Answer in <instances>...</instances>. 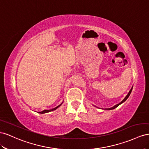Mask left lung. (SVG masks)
Instances as JSON below:
<instances>
[{
    "label": "left lung",
    "instance_id": "8db88e82",
    "mask_svg": "<svg viewBox=\"0 0 149 149\" xmlns=\"http://www.w3.org/2000/svg\"><path fill=\"white\" fill-rule=\"evenodd\" d=\"M132 88H133V87L131 88V89H130V90L129 92L128 93V94H127V95H126V97H125V98H124V99H123V100H122V101H121L119 104H117V105H114L113 107H111V108H108V109H104V110H112V109H116V107H117L118 105H120V104H122V103H124V102H125V100H126L127 99L129 98V97L130 96V93H131V92H132ZM93 106H95V107H96L97 108H99V107H97V106H95V105H93ZM99 109H101V108H99Z\"/></svg>",
    "mask_w": 149,
    "mask_h": 149
}]
</instances>
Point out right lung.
Segmentation results:
<instances>
[{
	"mask_svg": "<svg viewBox=\"0 0 149 149\" xmlns=\"http://www.w3.org/2000/svg\"><path fill=\"white\" fill-rule=\"evenodd\" d=\"M62 103H63V102H62ZM62 103L60 105H58V106H57L56 107H55V108H54V109H50V110H44L43 111H42V112H38V113H47V112H51V111H53V110H56L57 108H58L59 107H60V106L62 104Z\"/></svg>",
	"mask_w": 149,
	"mask_h": 149,
	"instance_id": "right-lung-1",
	"label": "right lung"
}]
</instances>
